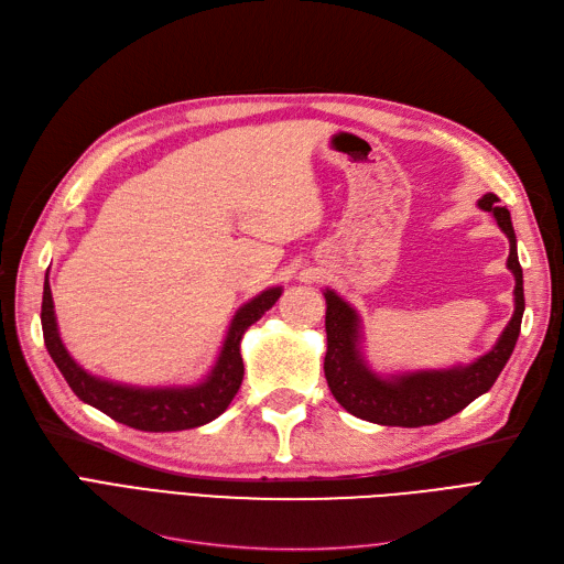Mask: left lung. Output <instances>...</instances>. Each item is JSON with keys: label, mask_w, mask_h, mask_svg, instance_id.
Returning a JSON list of instances; mask_svg holds the SVG:
<instances>
[{"label": "left lung", "mask_w": 564, "mask_h": 564, "mask_svg": "<svg viewBox=\"0 0 564 564\" xmlns=\"http://www.w3.org/2000/svg\"><path fill=\"white\" fill-rule=\"evenodd\" d=\"M499 202L501 199L497 195L487 193L477 204H480V209L491 212L499 228L508 235V268L516 275V313L503 329L499 344L473 365L442 371L402 373V377H392L388 381L379 379L365 365L360 348H357L360 346V319H357V313L329 289L324 292V299H327L324 377H327L332 395L346 412L371 423L419 429V425H433L458 414L460 409H466L475 398H480L499 379L510 352L516 348L524 313L516 230L510 224V212L499 207Z\"/></svg>", "instance_id": "8db88e82"}]
</instances>
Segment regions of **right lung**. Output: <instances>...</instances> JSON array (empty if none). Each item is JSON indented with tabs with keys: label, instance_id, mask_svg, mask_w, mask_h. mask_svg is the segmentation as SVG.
I'll list each match as a JSON object with an SVG mask.
<instances>
[{
	"label": "right lung",
	"instance_id": "1",
	"mask_svg": "<svg viewBox=\"0 0 564 564\" xmlns=\"http://www.w3.org/2000/svg\"><path fill=\"white\" fill-rule=\"evenodd\" d=\"M282 289L272 286L263 294L251 299L242 305L226 336L224 350L218 355V362L212 369L207 381L187 388H129L100 381L91 373L84 371L70 355H67L63 340L58 336L56 315H54V299H51L48 272L44 282L42 296V332L44 344L56 362L67 386L73 388L75 395L87 402L110 419L131 425L135 431L148 433H172L197 429L220 416L237 395L245 377V362L240 355V340L251 324L259 319L265 311H270L280 299Z\"/></svg>",
	"mask_w": 564,
	"mask_h": 564
}]
</instances>
